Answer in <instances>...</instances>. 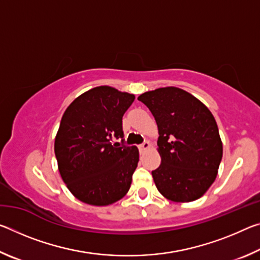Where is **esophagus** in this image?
<instances>
[{"label": "esophagus", "instance_id": "obj_1", "mask_svg": "<svg viewBox=\"0 0 260 260\" xmlns=\"http://www.w3.org/2000/svg\"><path fill=\"white\" fill-rule=\"evenodd\" d=\"M139 148H140V150H148L149 148H150V143L148 142V141H146V142H143L142 144H140L139 146Z\"/></svg>", "mask_w": 260, "mask_h": 260}]
</instances>
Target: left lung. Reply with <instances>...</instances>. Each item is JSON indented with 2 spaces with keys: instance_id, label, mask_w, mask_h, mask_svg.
I'll return each instance as SVG.
<instances>
[{
  "instance_id": "8db88e82",
  "label": "left lung",
  "mask_w": 260,
  "mask_h": 260,
  "mask_svg": "<svg viewBox=\"0 0 260 260\" xmlns=\"http://www.w3.org/2000/svg\"><path fill=\"white\" fill-rule=\"evenodd\" d=\"M138 100L149 108L158 126L161 162L151 172L158 191L173 202L199 200L214 182L222 158L213 114L177 87L147 91Z\"/></svg>"
}]
</instances>
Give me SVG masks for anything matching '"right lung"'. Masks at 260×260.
<instances>
[{"mask_svg": "<svg viewBox=\"0 0 260 260\" xmlns=\"http://www.w3.org/2000/svg\"><path fill=\"white\" fill-rule=\"evenodd\" d=\"M133 94L100 86L73 101L61 117L55 155L63 181L83 203L104 206L129 190L139 149L124 144L122 116ZM122 139V144L113 139Z\"/></svg>", "mask_w": 260, "mask_h": 260, "instance_id": "add662e5", "label": "right lung"}]
</instances>
